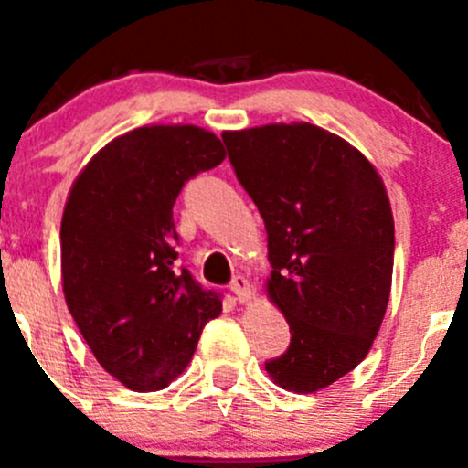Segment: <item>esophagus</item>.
<instances>
[{
	"mask_svg": "<svg viewBox=\"0 0 468 468\" xmlns=\"http://www.w3.org/2000/svg\"><path fill=\"white\" fill-rule=\"evenodd\" d=\"M230 292H233L235 299H238L239 303H249V301L253 299V287L244 276L233 278V282H230Z\"/></svg>",
	"mask_w": 468,
	"mask_h": 468,
	"instance_id": "esophagus-1",
	"label": "esophagus"
}]
</instances>
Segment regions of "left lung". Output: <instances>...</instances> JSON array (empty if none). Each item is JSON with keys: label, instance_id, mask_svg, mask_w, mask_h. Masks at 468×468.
Returning a JSON list of instances; mask_svg holds the SVG:
<instances>
[{"label": "left lung", "instance_id": "left-lung-1", "mask_svg": "<svg viewBox=\"0 0 468 468\" xmlns=\"http://www.w3.org/2000/svg\"><path fill=\"white\" fill-rule=\"evenodd\" d=\"M221 138L262 215L264 290L292 330L264 369L282 389L314 394L365 360L385 319L394 271L385 183L362 151L308 122Z\"/></svg>", "mask_w": 468, "mask_h": 468}]
</instances>
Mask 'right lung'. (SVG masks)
Returning a JSON list of instances; mask_svg holds the SVG:
<instances>
[{"label":"right lung","instance_id":"right-lung-1","mask_svg":"<svg viewBox=\"0 0 468 468\" xmlns=\"http://www.w3.org/2000/svg\"><path fill=\"white\" fill-rule=\"evenodd\" d=\"M224 158L201 126H140L99 149L65 201V303L99 365L133 391L176 380L221 313L219 294L174 269L172 207L186 181Z\"/></svg>","mask_w":468,"mask_h":468}]
</instances>
